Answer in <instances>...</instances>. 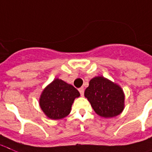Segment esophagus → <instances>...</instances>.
<instances>
[{"label":"esophagus","mask_w":152,"mask_h":152,"mask_svg":"<svg viewBox=\"0 0 152 152\" xmlns=\"http://www.w3.org/2000/svg\"><path fill=\"white\" fill-rule=\"evenodd\" d=\"M78 90H79L81 96H83V95H84V89H83V88H80Z\"/></svg>","instance_id":"esophagus-1"}]
</instances>
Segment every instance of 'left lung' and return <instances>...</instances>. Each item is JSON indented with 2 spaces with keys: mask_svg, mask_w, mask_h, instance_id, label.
Segmentation results:
<instances>
[{
  "mask_svg": "<svg viewBox=\"0 0 152 152\" xmlns=\"http://www.w3.org/2000/svg\"><path fill=\"white\" fill-rule=\"evenodd\" d=\"M85 97L97 115L112 118L124 109V93L118 84L103 76L93 77L85 90Z\"/></svg>",
  "mask_w": 152,
  "mask_h": 152,
  "instance_id": "8db88e82",
  "label": "left lung"
}]
</instances>
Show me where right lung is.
<instances>
[{"instance_id":"add662e5","label":"right lung","mask_w":152,"mask_h":152,"mask_svg":"<svg viewBox=\"0 0 152 152\" xmlns=\"http://www.w3.org/2000/svg\"><path fill=\"white\" fill-rule=\"evenodd\" d=\"M78 97L79 92L72 85L55 78L43 89L39 103L48 118L60 120L70 114L74 101Z\"/></svg>"}]
</instances>
